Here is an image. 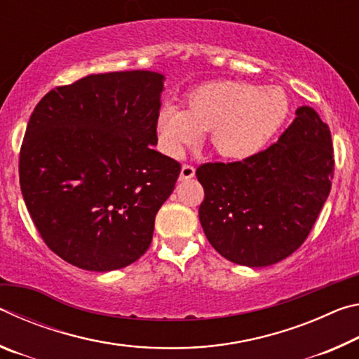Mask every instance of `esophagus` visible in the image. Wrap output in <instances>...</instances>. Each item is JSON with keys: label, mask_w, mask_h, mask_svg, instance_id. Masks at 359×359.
<instances>
[{"label": "esophagus", "mask_w": 359, "mask_h": 359, "mask_svg": "<svg viewBox=\"0 0 359 359\" xmlns=\"http://www.w3.org/2000/svg\"><path fill=\"white\" fill-rule=\"evenodd\" d=\"M194 177V168L191 165H184L180 169V180H187Z\"/></svg>", "instance_id": "1"}]
</instances>
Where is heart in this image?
I'll return each instance as SVG.
<instances>
[{
    "label": "heart",
    "instance_id": "b5f03b06",
    "mask_svg": "<svg viewBox=\"0 0 359 359\" xmlns=\"http://www.w3.org/2000/svg\"><path fill=\"white\" fill-rule=\"evenodd\" d=\"M290 114V100L278 87L236 81L212 82L188 95L187 107L168 106L156 118L158 144L182 158L209 133L210 147L231 161H247L266 149Z\"/></svg>",
    "mask_w": 359,
    "mask_h": 359
}]
</instances>
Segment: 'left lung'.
Listing matches in <instances>:
<instances>
[{
    "instance_id": "obj_1",
    "label": "left lung",
    "mask_w": 359,
    "mask_h": 359,
    "mask_svg": "<svg viewBox=\"0 0 359 359\" xmlns=\"http://www.w3.org/2000/svg\"><path fill=\"white\" fill-rule=\"evenodd\" d=\"M331 131L309 106L296 109L276 144L247 161L205 163L199 222L229 261L266 267L302 245L326 203L334 175Z\"/></svg>"
}]
</instances>
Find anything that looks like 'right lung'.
Segmentation results:
<instances>
[{
    "instance_id": "obj_1",
    "label": "right lung",
    "mask_w": 359,
    "mask_h": 359,
    "mask_svg": "<svg viewBox=\"0 0 359 359\" xmlns=\"http://www.w3.org/2000/svg\"><path fill=\"white\" fill-rule=\"evenodd\" d=\"M165 76L90 74L57 87L29 117L19 160L34 226L60 258L85 271L135 263L180 174L154 150Z\"/></svg>"
}]
</instances>
